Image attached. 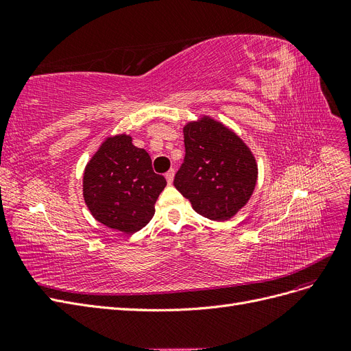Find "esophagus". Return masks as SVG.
<instances>
[{"mask_svg":"<svg viewBox=\"0 0 351 351\" xmlns=\"http://www.w3.org/2000/svg\"><path fill=\"white\" fill-rule=\"evenodd\" d=\"M165 178L168 184H173V180H174V169H169V171L165 174Z\"/></svg>","mask_w":351,"mask_h":351,"instance_id":"esophagus-1","label":"esophagus"}]
</instances>
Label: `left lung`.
Instances as JSON below:
<instances>
[{
    "label": "left lung",
    "mask_w": 351,
    "mask_h": 351,
    "mask_svg": "<svg viewBox=\"0 0 351 351\" xmlns=\"http://www.w3.org/2000/svg\"><path fill=\"white\" fill-rule=\"evenodd\" d=\"M186 158L174 186L199 215L227 221L247 205L258 183L250 147L228 125L200 115L183 127Z\"/></svg>",
    "instance_id": "1"
}]
</instances>
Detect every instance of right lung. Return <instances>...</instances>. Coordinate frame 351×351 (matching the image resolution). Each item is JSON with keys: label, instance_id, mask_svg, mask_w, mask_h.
<instances>
[{"label": "right lung", "instance_id": "obj_1", "mask_svg": "<svg viewBox=\"0 0 351 351\" xmlns=\"http://www.w3.org/2000/svg\"><path fill=\"white\" fill-rule=\"evenodd\" d=\"M167 180L130 134L105 137L83 171V199L92 217L124 234L142 230L155 214Z\"/></svg>", "mask_w": 351, "mask_h": 351}]
</instances>
